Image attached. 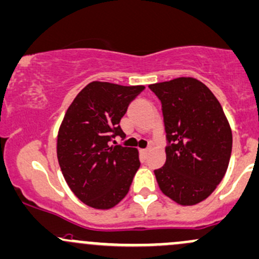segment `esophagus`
Returning a JSON list of instances; mask_svg holds the SVG:
<instances>
[{
	"label": "esophagus",
	"mask_w": 259,
	"mask_h": 259,
	"mask_svg": "<svg viewBox=\"0 0 259 259\" xmlns=\"http://www.w3.org/2000/svg\"><path fill=\"white\" fill-rule=\"evenodd\" d=\"M147 152H148V148H142V149H141V153H142V154H143V155H146Z\"/></svg>",
	"instance_id": "esophagus-1"
}]
</instances>
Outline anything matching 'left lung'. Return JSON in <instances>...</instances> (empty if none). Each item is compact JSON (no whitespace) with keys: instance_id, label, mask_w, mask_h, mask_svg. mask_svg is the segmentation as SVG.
Masks as SVG:
<instances>
[{"instance_id":"left-lung-1","label":"left lung","mask_w":259,"mask_h":259,"mask_svg":"<svg viewBox=\"0 0 259 259\" xmlns=\"http://www.w3.org/2000/svg\"><path fill=\"white\" fill-rule=\"evenodd\" d=\"M162 102L166 160L154 170L164 195L184 206L201 202L225 177L232 131L219 100L194 77L149 85Z\"/></svg>"}]
</instances>
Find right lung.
I'll list each match as a JSON object with an SVG mask.
<instances>
[{
    "label": "right lung",
    "instance_id": "right-lung-1",
    "mask_svg": "<svg viewBox=\"0 0 259 259\" xmlns=\"http://www.w3.org/2000/svg\"><path fill=\"white\" fill-rule=\"evenodd\" d=\"M144 86L93 81L77 94L58 132L57 155L69 188L88 206L107 210L130 190L140 168L137 148L110 146L126 135L119 121Z\"/></svg>",
    "mask_w": 259,
    "mask_h": 259
}]
</instances>
